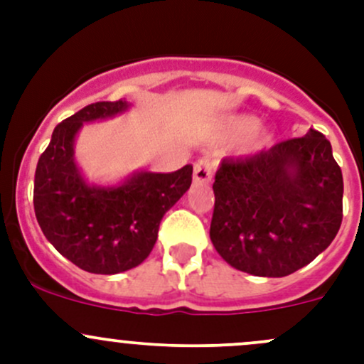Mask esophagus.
<instances>
[{
	"mask_svg": "<svg viewBox=\"0 0 364 364\" xmlns=\"http://www.w3.org/2000/svg\"><path fill=\"white\" fill-rule=\"evenodd\" d=\"M213 168H215V164H213L211 159H200L196 161L193 165V181L199 183V185H204V183H209L213 178Z\"/></svg>",
	"mask_w": 364,
	"mask_h": 364,
	"instance_id": "obj_1",
	"label": "esophagus"
}]
</instances>
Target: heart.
I'll return each mask as SVG.
<instances>
[{
	"label": "heart",
	"instance_id": "1",
	"mask_svg": "<svg viewBox=\"0 0 364 364\" xmlns=\"http://www.w3.org/2000/svg\"><path fill=\"white\" fill-rule=\"evenodd\" d=\"M227 134L230 137H241L247 135V149H259L267 141V132L255 128V119L248 116L234 117L227 127Z\"/></svg>",
	"mask_w": 364,
	"mask_h": 364
}]
</instances>
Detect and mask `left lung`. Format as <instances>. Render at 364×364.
Listing matches in <instances>:
<instances>
[{
	"mask_svg": "<svg viewBox=\"0 0 364 364\" xmlns=\"http://www.w3.org/2000/svg\"><path fill=\"white\" fill-rule=\"evenodd\" d=\"M213 192V247L255 277H287L310 264L343 218L341 168L317 130L257 155L223 159Z\"/></svg>",
	"mask_w": 364,
	"mask_h": 364,
	"instance_id": "8db88e82",
	"label": "left lung"
}]
</instances>
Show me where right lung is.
<instances>
[{"instance_id":"right-lung-1","label":"right lung","mask_w":364,"mask_h":364,"mask_svg":"<svg viewBox=\"0 0 364 364\" xmlns=\"http://www.w3.org/2000/svg\"><path fill=\"white\" fill-rule=\"evenodd\" d=\"M127 102H97L61 121L35 171L33 205L43 236L87 273L116 274L139 266L159 237L165 213L192 185V165L171 174L139 172L116 188L87 186L73 161L84 121L114 116Z\"/></svg>"}]
</instances>
